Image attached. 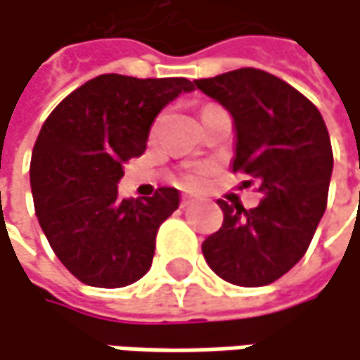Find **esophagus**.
<instances>
[{
	"label": "esophagus",
	"instance_id": "esophagus-1",
	"mask_svg": "<svg viewBox=\"0 0 360 360\" xmlns=\"http://www.w3.org/2000/svg\"><path fill=\"white\" fill-rule=\"evenodd\" d=\"M194 202H196V198H194L192 194H184V196H181V205H184V207H190V205H194Z\"/></svg>",
	"mask_w": 360,
	"mask_h": 360
}]
</instances>
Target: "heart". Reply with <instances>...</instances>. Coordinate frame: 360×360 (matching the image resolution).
Instances as JSON below:
<instances>
[{
	"label": "heart",
	"mask_w": 360,
	"mask_h": 360,
	"mask_svg": "<svg viewBox=\"0 0 360 360\" xmlns=\"http://www.w3.org/2000/svg\"><path fill=\"white\" fill-rule=\"evenodd\" d=\"M202 176H205V170H194V172H190V174L186 176V184H188V186H196V184L202 181Z\"/></svg>",
	"instance_id": "1"
}]
</instances>
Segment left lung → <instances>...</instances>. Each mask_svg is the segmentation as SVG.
<instances>
[{"mask_svg": "<svg viewBox=\"0 0 360 360\" xmlns=\"http://www.w3.org/2000/svg\"><path fill=\"white\" fill-rule=\"evenodd\" d=\"M224 105L236 128L232 170L257 184L255 209L228 205L221 228L202 243L211 270L238 287H264L287 274L308 251L327 209L333 151L321 111L293 86L245 67L196 79Z\"/></svg>", "mask_w": 360, "mask_h": 360, "instance_id": "left-lung-1", "label": "left lung"}]
</instances>
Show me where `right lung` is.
<instances>
[{
  "label": "right lung",
  "mask_w": 360,
  "mask_h": 360,
  "mask_svg": "<svg viewBox=\"0 0 360 360\" xmlns=\"http://www.w3.org/2000/svg\"><path fill=\"white\" fill-rule=\"evenodd\" d=\"M186 77L98 75L44 122L31 155V192L39 226L63 266L84 285L117 289L147 274L155 234L179 209V192L120 198L124 164L147 147L155 115L181 92Z\"/></svg>",
  "instance_id": "add662e5"
}]
</instances>
